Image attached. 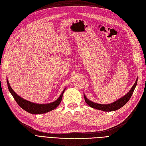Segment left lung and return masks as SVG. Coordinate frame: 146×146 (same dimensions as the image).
Instances as JSON below:
<instances>
[{"label": "left lung", "mask_w": 146, "mask_h": 146, "mask_svg": "<svg viewBox=\"0 0 146 146\" xmlns=\"http://www.w3.org/2000/svg\"><path fill=\"white\" fill-rule=\"evenodd\" d=\"M137 82H138V78L136 80L135 83H134L133 86L131 87L130 90L128 92V93H127L125 96H123L121 98L117 100L116 101L114 102L113 103L110 104H97L94 103L93 102H92L89 99H88L86 96L84 94V99H85V100L86 102V104L90 106V107L95 108V109H98L102 110V111H116V110L121 108L122 107H123L128 101H129L131 97L132 94L133 93V91L135 89L136 86L137 85Z\"/></svg>", "instance_id": "1"}]
</instances>
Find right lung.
<instances>
[{
	"label": "right lung",
	"mask_w": 146,
	"mask_h": 146,
	"mask_svg": "<svg viewBox=\"0 0 146 146\" xmlns=\"http://www.w3.org/2000/svg\"><path fill=\"white\" fill-rule=\"evenodd\" d=\"M7 85L8 87V90H9L10 93L11 94L13 98H14L15 100L16 101L17 104H18L23 110H24L25 111L33 114L46 113L56 108L60 105L61 100H62L63 95L66 90L64 88V90L62 92H61V94L60 96L58 99H57L55 101L53 102L46 104H39L31 102L30 101L25 100L23 98H21L19 96L17 95L16 92L13 90L11 87L10 85L9 82H8V79Z\"/></svg>",
	"instance_id": "right-lung-1"
}]
</instances>
